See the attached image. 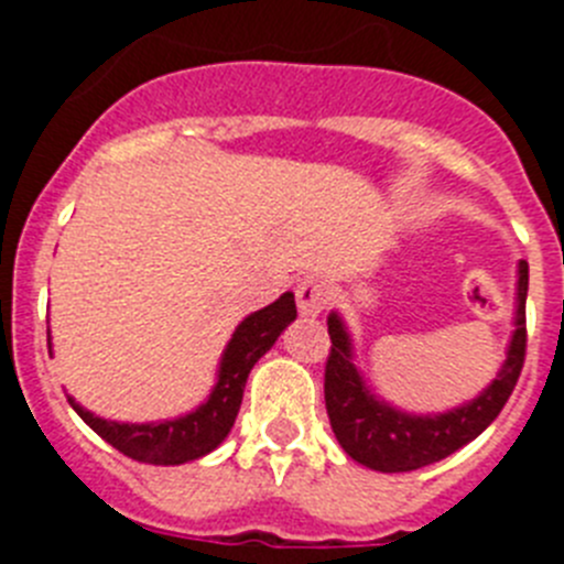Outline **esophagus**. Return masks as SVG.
I'll list each match as a JSON object with an SVG mask.
<instances>
[{"instance_id": "34e87169", "label": "esophagus", "mask_w": 564, "mask_h": 564, "mask_svg": "<svg viewBox=\"0 0 564 564\" xmlns=\"http://www.w3.org/2000/svg\"><path fill=\"white\" fill-rule=\"evenodd\" d=\"M327 302H330V285L322 276H307L305 282H299L296 288V305L299 313L307 318H316L325 313Z\"/></svg>"}]
</instances>
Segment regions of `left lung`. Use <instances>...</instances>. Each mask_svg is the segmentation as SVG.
I'll return each mask as SVG.
<instances>
[{
    "mask_svg": "<svg viewBox=\"0 0 564 564\" xmlns=\"http://www.w3.org/2000/svg\"><path fill=\"white\" fill-rule=\"evenodd\" d=\"M525 296L528 262L520 259L517 268V316L514 336L508 344L506 361L486 390L463 406L441 415H412L390 406L372 395L352 361V338L336 311L327 316L330 356L325 367V403L327 417L341 449L361 466L376 471H415L449 457L475 441L488 423L500 415L506 401L517 387V378L525 361Z\"/></svg>",
    "mask_w": 564,
    "mask_h": 564,
    "instance_id": "1",
    "label": "left lung"
}]
</instances>
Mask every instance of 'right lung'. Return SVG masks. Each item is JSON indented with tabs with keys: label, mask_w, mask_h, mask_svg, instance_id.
<instances>
[{
	"label": "right lung",
	"mask_w": 564,
	"mask_h": 564,
	"mask_svg": "<svg viewBox=\"0 0 564 564\" xmlns=\"http://www.w3.org/2000/svg\"><path fill=\"white\" fill-rule=\"evenodd\" d=\"M296 318V302L293 293H282L273 305L251 313L239 322L228 341L226 352L220 358L217 383L206 403L188 415L174 417V421L158 423H118L104 421L84 410L67 395L69 406L82 415L89 430L98 432L109 446L123 452L132 460L152 463V466H181V463L197 460L220 446L237 421L242 392H246L248 372L253 364L265 356L273 347L282 330Z\"/></svg>",
	"instance_id": "obj_1"
}]
</instances>
